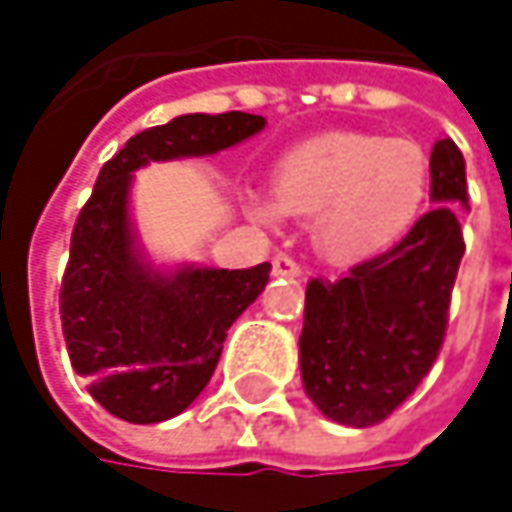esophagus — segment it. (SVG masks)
<instances>
[{
  "instance_id": "obj_1",
  "label": "esophagus",
  "mask_w": 512,
  "mask_h": 512,
  "mask_svg": "<svg viewBox=\"0 0 512 512\" xmlns=\"http://www.w3.org/2000/svg\"><path fill=\"white\" fill-rule=\"evenodd\" d=\"M272 272L275 275H284V278H296L302 272V266L290 255H275L272 257Z\"/></svg>"
}]
</instances>
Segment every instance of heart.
Returning <instances> with one entry per match:
<instances>
[{
	"label": "heart",
	"mask_w": 512,
	"mask_h": 512,
	"mask_svg": "<svg viewBox=\"0 0 512 512\" xmlns=\"http://www.w3.org/2000/svg\"><path fill=\"white\" fill-rule=\"evenodd\" d=\"M430 154L400 136L326 133L278 156L272 195L287 213L311 216V243L329 260L353 263L397 246L430 195ZM246 210L272 222L278 208L257 192Z\"/></svg>",
	"instance_id": "1"
}]
</instances>
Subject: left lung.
Listing matches in <instances>:
<instances>
[{"label": "left lung", "instance_id": "obj_1", "mask_svg": "<svg viewBox=\"0 0 512 512\" xmlns=\"http://www.w3.org/2000/svg\"><path fill=\"white\" fill-rule=\"evenodd\" d=\"M430 201L415 228L385 255L344 278H311L299 335L302 385L311 403L347 427L388 418L430 373L448 329L468 207L465 159L451 139L433 145Z\"/></svg>", "mask_w": 512, "mask_h": 512}]
</instances>
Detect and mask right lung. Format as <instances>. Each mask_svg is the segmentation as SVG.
<instances>
[{"instance_id": "1", "label": "right lung", "mask_w": 512, "mask_h": 512, "mask_svg": "<svg viewBox=\"0 0 512 512\" xmlns=\"http://www.w3.org/2000/svg\"><path fill=\"white\" fill-rule=\"evenodd\" d=\"M263 127L266 118L249 112L180 115L133 136L100 168L70 237L61 332L73 370L91 382V397L121 421H168L204 391L228 329L260 296L272 269L154 266L130 219L133 171L219 154Z\"/></svg>"}]
</instances>
